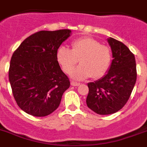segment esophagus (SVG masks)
<instances>
[{"mask_svg": "<svg viewBox=\"0 0 147 147\" xmlns=\"http://www.w3.org/2000/svg\"><path fill=\"white\" fill-rule=\"evenodd\" d=\"M71 85L73 86H78L80 85V83L75 82V81H71Z\"/></svg>", "mask_w": 147, "mask_h": 147, "instance_id": "obj_1", "label": "esophagus"}]
</instances>
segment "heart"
Returning a JSON list of instances; mask_svg holds the SVG:
<instances>
[{
	"instance_id": "heart-1",
	"label": "heart",
	"mask_w": 147,
	"mask_h": 147,
	"mask_svg": "<svg viewBox=\"0 0 147 147\" xmlns=\"http://www.w3.org/2000/svg\"><path fill=\"white\" fill-rule=\"evenodd\" d=\"M72 49L61 47L57 52V59L66 73H70L78 63L82 64L71 72L76 80H84L92 76L95 78L104 76L109 69L112 61V53L109 47L100 44L90 37H84L73 40Z\"/></svg>"
}]
</instances>
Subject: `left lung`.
<instances>
[{
    "label": "left lung",
    "instance_id": "obj_1",
    "mask_svg": "<svg viewBox=\"0 0 147 147\" xmlns=\"http://www.w3.org/2000/svg\"><path fill=\"white\" fill-rule=\"evenodd\" d=\"M112 52L110 67L101 78L88 83L86 104L99 115H110L127 104L135 86L137 72L134 55L122 42L107 39Z\"/></svg>",
    "mask_w": 147,
    "mask_h": 147
}]
</instances>
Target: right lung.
I'll return each mask as SVG.
<instances>
[{
	"label": "right lung",
	"mask_w": 147,
	"mask_h": 147,
	"mask_svg": "<svg viewBox=\"0 0 147 147\" xmlns=\"http://www.w3.org/2000/svg\"><path fill=\"white\" fill-rule=\"evenodd\" d=\"M69 29L40 31L26 38L11 58L9 79L13 96L27 114L44 117L57 109L70 86L57 59Z\"/></svg>",
	"instance_id": "right-lung-1"
}]
</instances>
